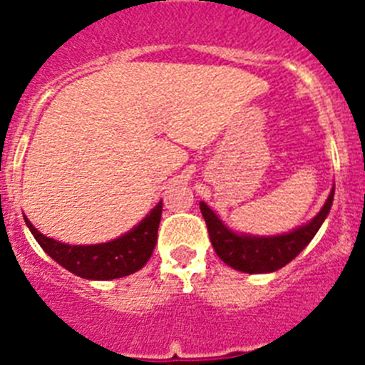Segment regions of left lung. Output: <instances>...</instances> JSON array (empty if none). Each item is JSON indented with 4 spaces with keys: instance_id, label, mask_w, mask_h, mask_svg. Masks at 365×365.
<instances>
[{
    "instance_id": "1",
    "label": "left lung",
    "mask_w": 365,
    "mask_h": 365,
    "mask_svg": "<svg viewBox=\"0 0 365 365\" xmlns=\"http://www.w3.org/2000/svg\"><path fill=\"white\" fill-rule=\"evenodd\" d=\"M334 188L331 190L327 202L309 225L296 228L294 232L274 237H250V235H240L228 230L217 215L201 202V214L208 227L212 247L215 254L221 257L232 269L241 270L248 274L274 272L291 263L303 248L311 243V240L320 230L322 222L327 217L331 205H333Z\"/></svg>"
}]
</instances>
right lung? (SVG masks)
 <instances>
[{
    "instance_id": "1",
    "label": "right lung",
    "mask_w": 365,
    "mask_h": 365,
    "mask_svg": "<svg viewBox=\"0 0 365 365\" xmlns=\"http://www.w3.org/2000/svg\"><path fill=\"white\" fill-rule=\"evenodd\" d=\"M163 202L125 235L102 245H66L45 237L25 217L29 230L58 265L86 279H115L137 272L148 263L157 243Z\"/></svg>"
}]
</instances>
